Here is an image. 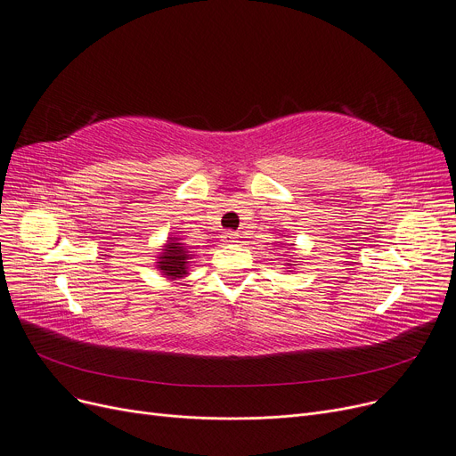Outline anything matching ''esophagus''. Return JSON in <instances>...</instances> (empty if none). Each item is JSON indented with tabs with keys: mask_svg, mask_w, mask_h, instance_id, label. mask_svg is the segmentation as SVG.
<instances>
[{
	"mask_svg": "<svg viewBox=\"0 0 456 456\" xmlns=\"http://www.w3.org/2000/svg\"><path fill=\"white\" fill-rule=\"evenodd\" d=\"M236 238H238V234H236V232H232V231H227V232L224 234V242H227V244H232V242H236Z\"/></svg>",
	"mask_w": 456,
	"mask_h": 456,
	"instance_id": "esophagus-1",
	"label": "esophagus"
}]
</instances>
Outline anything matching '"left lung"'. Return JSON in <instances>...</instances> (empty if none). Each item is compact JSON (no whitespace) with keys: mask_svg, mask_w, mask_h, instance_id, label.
Wrapping results in <instances>:
<instances>
[{"mask_svg":"<svg viewBox=\"0 0 456 456\" xmlns=\"http://www.w3.org/2000/svg\"><path fill=\"white\" fill-rule=\"evenodd\" d=\"M292 246H294V244H292Z\"/></svg>","mask_w":456,"mask_h":456,"instance_id":"obj_1","label":"left lung"}]
</instances>
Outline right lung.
Instances as JSON below:
<instances>
[{"instance_id":"1","label":"right lung","mask_w":456,"mask_h":456,"mask_svg":"<svg viewBox=\"0 0 456 456\" xmlns=\"http://www.w3.org/2000/svg\"><path fill=\"white\" fill-rule=\"evenodd\" d=\"M191 258L188 246L181 244V238H167L159 256L157 268L167 279H183L188 273V260Z\"/></svg>"}]
</instances>
